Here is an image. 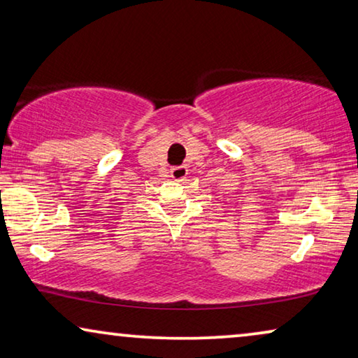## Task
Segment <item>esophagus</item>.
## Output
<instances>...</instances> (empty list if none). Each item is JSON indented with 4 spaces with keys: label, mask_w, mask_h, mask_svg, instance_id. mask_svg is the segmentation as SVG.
Returning a JSON list of instances; mask_svg holds the SVG:
<instances>
[{
    "label": "esophagus",
    "mask_w": 358,
    "mask_h": 358,
    "mask_svg": "<svg viewBox=\"0 0 358 358\" xmlns=\"http://www.w3.org/2000/svg\"><path fill=\"white\" fill-rule=\"evenodd\" d=\"M187 174H189V169H187V166H173L171 168V178L176 180L185 179Z\"/></svg>",
    "instance_id": "obj_1"
}]
</instances>
